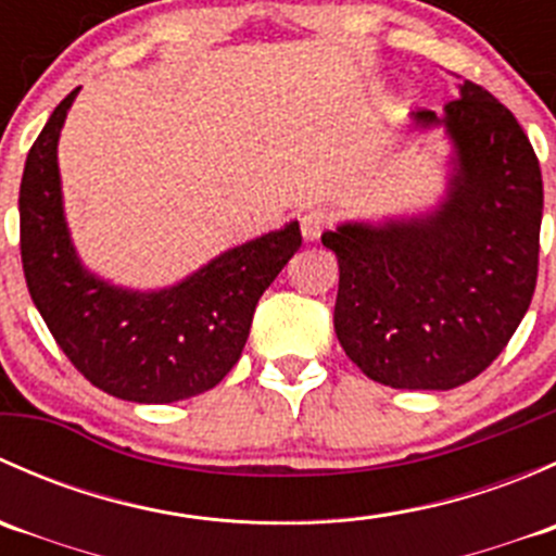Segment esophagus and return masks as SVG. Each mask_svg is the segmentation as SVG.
<instances>
[{
    "label": "esophagus",
    "instance_id": "1",
    "mask_svg": "<svg viewBox=\"0 0 556 556\" xmlns=\"http://www.w3.org/2000/svg\"><path fill=\"white\" fill-rule=\"evenodd\" d=\"M330 215L325 210H309L301 215V233H304L306 242H314V239L323 237V231L328 228Z\"/></svg>",
    "mask_w": 556,
    "mask_h": 556
}]
</instances>
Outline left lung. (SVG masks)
Masks as SVG:
<instances>
[{
    "label": "left lung",
    "mask_w": 556,
    "mask_h": 556,
    "mask_svg": "<svg viewBox=\"0 0 556 556\" xmlns=\"http://www.w3.org/2000/svg\"><path fill=\"white\" fill-rule=\"evenodd\" d=\"M444 115L412 112V131L444 128L450 185L433 210L346 220L323 233L339 257L333 328L374 382L452 390L479 377L527 314L538 279L543 179L517 117L463 80Z\"/></svg>",
    "instance_id": "1"
}]
</instances>
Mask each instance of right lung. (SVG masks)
<instances>
[{"mask_svg":"<svg viewBox=\"0 0 556 556\" xmlns=\"http://www.w3.org/2000/svg\"><path fill=\"white\" fill-rule=\"evenodd\" d=\"M77 91L53 110L21 179V261L31 301L72 366L131 403H174L212 390L242 357L263 290L299 252L290 220L220 252L179 282L131 290L88 271L72 244L59 137Z\"/></svg>","mask_w":556,"mask_h":556,"instance_id":"obj_1","label":"right lung"}]
</instances>
